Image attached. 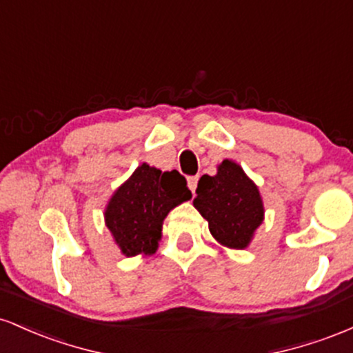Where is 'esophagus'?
<instances>
[{
  "label": "esophagus",
  "mask_w": 353,
  "mask_h": 353,
  "mask_svg": "<svg viewBox=\"0 0 353 353\" xmlns=\"http://www.w3.org/2000/svg\"><path fill=\"white\" fill-rule=\"evenodd\" d=\"M197 182H199V176H189L188 177V185H189V189L192 190V194H196Z\"/></svg>",
  "instance_id": "obj_1"
}]
</instances>
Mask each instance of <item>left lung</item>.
<instances>
[{
  "label": "left lung",
  "instance_id": "8db88e82",
  "mask_svg": "<svg viewBox=\"0 0 353 353\" xmlns=\"http://www.w3.org/2000/svg\"><path fill=\"white\" fill-rule=\"evenodd\" d=\"M194 205L209 222V230L221 244L244 249L262 224L264 205L257 185L242 168L225 159L216 176H202Z\"/></svg>",
  "mask_w": 353,
  "mask_h": 353
}]
</instances>
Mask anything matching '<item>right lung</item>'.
<instances>
[{
	"label": "right lung",
	"instance_id": "obj_1",
	"mask_svg": "<svg viewBox=\"0 0 353 353\" xmlns=\"http://www.w3.org/2000/svg\"><path fill=\"white\" fill-rule=\"evenodd\" d=\"M190 197L188 181L179 172L143 164L109 201L106 225L128 257L154 254L169 210Z\"/></svg>",
	"mask_w": 353,
	"mask_h": 353
}]
</instances>
